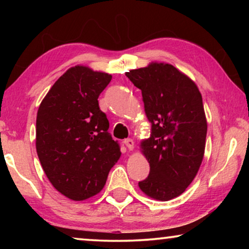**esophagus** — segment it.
Segmentation results:
<instances>
[{
    "label": "esophagus",
    "instance_id": "1",
    "mask_svg": "<svg viewBox=\"0 0 249 249\" xmlns=\"http://www.w3.org/2000/svg\"><path fill=\"white\" fill-rule=\"evenodd\" d=\"M124 145L128 147L129 151H134V148H135V142L132 141V139H130V138L124 139Z\"/></svg>",
    "mask_w": 249,
    "mask_h": 249
}]
</instances>
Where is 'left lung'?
Returning <instances> with one entry per match:
<instances>
[{
    "mask_svg": "<svg viewBox=\"0 0 249 249\" xmlns=\"http://www.w3.org/2000/svg\"><path fill=\"white\" fill-rule=\"evenodd\" d=\"M125 76L142 90L151 122V136L141 142L149 175L138 186L151 198L166 202L185 192L202 164L207 132L202 94L169 63L155 61Z\"/></svg>",
    "mask_w": 249,
    "mask_h": 249,
    "instance_id": "1",
    "label": "left lung"
}]
</instances>
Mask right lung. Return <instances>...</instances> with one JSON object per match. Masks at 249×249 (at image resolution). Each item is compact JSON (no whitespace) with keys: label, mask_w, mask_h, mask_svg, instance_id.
Segmentation results:
<instances>
[{"label":"right lung","mask_w":249,"mask_h":249,"mask_svg":"<svg viewBox=\"0 0 249 249\" xmlns=\"http://www.w3.org/2000/svg\"><path fill=\"white\" fill-rule=\"evenodd\" d=\"M111 74L78 66L68 69L43 98L36 118V151L50 182L72 200L101 192L120 159L97 98Z\"/></svg>","instance_id":"right-lung-1"}]
</instances>
